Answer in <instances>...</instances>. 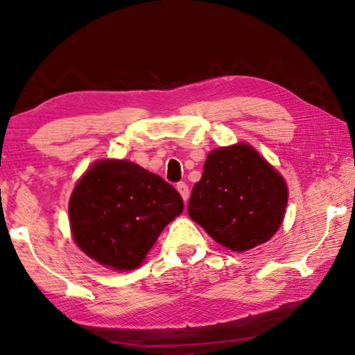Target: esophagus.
Here are the masks:
<instances>
[{"instance_id": "34e87169", "label": "esophagus", "mask_w": 355, "mask_h": 355, "mask_svg": "<svg viewBox=\"0 0 355 355\" xmlns=\"http://www.w3.org/2000/svg\"><path fill=\"white\" fill-rule=\"evenodd\" d=\"M177 191L180 192V196L183 197V200L188 202V199H189V186L186 184L184 182H180L177 184Z\"/></svg>"}]
</instances>
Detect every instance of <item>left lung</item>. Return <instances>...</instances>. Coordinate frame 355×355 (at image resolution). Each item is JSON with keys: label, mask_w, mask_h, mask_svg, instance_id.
<instances>
[{"label": "left lung", "mask_w": 355, "mask_h": 355, "mask_svg": "<svg viewBox=\"0 0 355 355\" xmlns=\"http://www.w3.org/2000/svg\"><path fill=\"white\" fill-rule=\"evenodd\" d=\"M285 180L245 144L216 148L192 188L188 214L214 241L238 252L266 243L284 219Z\"/></svg>", "instance_id": "left-lung-1"}]
</instances>
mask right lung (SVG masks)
<instances>
[{
	"mask_svg": "<svg viewBox=\"0 0 355 355\" xmlns=\"http://www.w3.org/2000/svg\"><path fill=\"white\" fill-rule=\"evenodd\" d=\"M183 211L172 184L130 161H98L70 197L71 233L84 254L103 266L130 271Z\"/></svg>",
	"mask_w": 355,
	"mask_h": 355,
	"instance_id": "obj_1",
	"label": "right lung"
}]
</instances>
